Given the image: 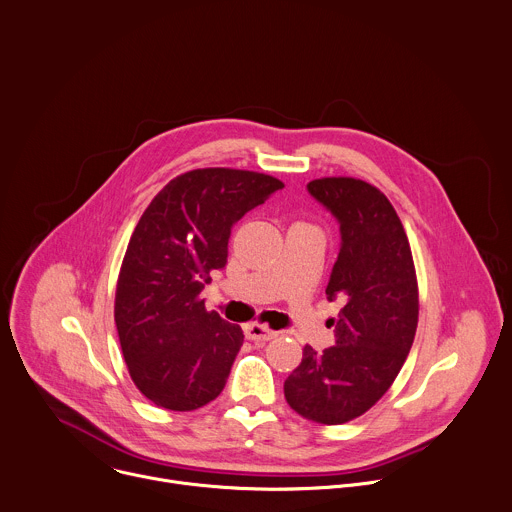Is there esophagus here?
Segmentation results:
<instances>
[{
	"label": "esophagus",
	"mask_w": 512,
	"mask_h": 512,
	"mask_svg": "<svg viewBox=\"0 0 512 512\" xmlns=\"http://www.w3.org/2000/svg\"><path fill=\"white\" fill-rule=\"evenodd\" d=\"M243 329H245V337L251 339V342H269V339L277 335L273 329L261 323H247Z\"/></svg>",
	"instance_id": "1"
}]
</instances>
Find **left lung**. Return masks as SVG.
<instances>
[{
	"label": "left lung",
	"mask_w": 512,
	"mask_h": 512,
	"mask_svg": "<svg viewBox=\"0 0 512 512\" xmlns=\"http://www.w3.org/2000/svg\"><path fill=\"white\" fill-rule=\"evenodd\" d=\"M339 221L342 247L327 297H344L335 346L303 348L285 380L287 404L317 424H346L366 414L394 384L418 327V279L398 213L374 185L325 177L307 185Z\"/></svg>",
	"instance_id": "obj_1"
}]
</instances>
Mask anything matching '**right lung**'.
<instances>
[{"label":"right lung","instance_id":"add662e5","mask_svg":"<svg viewBox=\"0 0 512 512\" xmlns=\"http://www.w3.org/2000/svg\"><path fill=\"white\" fill-rule=\"evenodd\" d=\"M283 183L237 168H197L170 181L142 213L122 259L114 321L134 386L158 408L215 400L243 329L205 309L201 291L227 265L233 225Z\"/></svg>","mask_w":512,"mask_h":512}]
</instances>
